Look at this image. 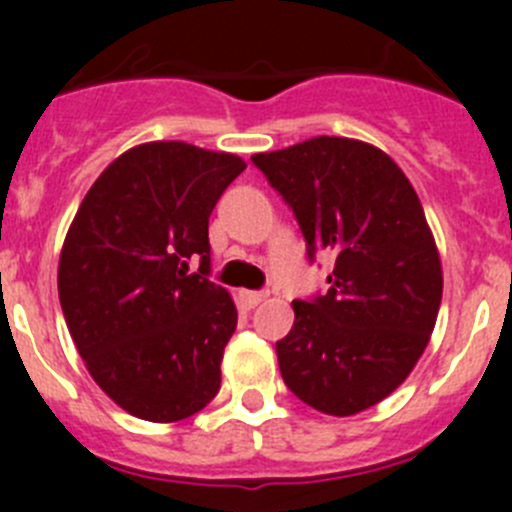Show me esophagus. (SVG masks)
I'll list each match as a JSON object with an SVG mask.
<instances>
[{
    "label": "esophagus",
    "mask_w": 512,
    "mask_h": 512,
    "mask_svg": "<svg viewBox=\"0 0 512 512\" xmlns=\"http://www.w3.org/2000/svg\"><path fill=\"white\" fill-rule=\"evenodd\" d=\"M265 297H267V294L257 292V289H242V292H240L242 304H245L247 309H252V307H257L260 302H265Z\"/></svg>",
    "instance_id": "obj_1"
}]
</instances>
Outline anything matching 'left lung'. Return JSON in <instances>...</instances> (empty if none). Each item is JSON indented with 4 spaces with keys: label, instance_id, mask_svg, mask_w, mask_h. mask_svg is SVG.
Listing matches in <instances>:
<instances>
[{
    "label": "left lung",
    "instance_id": "8db88e82",
    "mask_svg": "<svg viewBox=\"0 0 512 512\" xmlns=\"http://www.w3.org/2000/svg\"><path fill=\"white\" fill-rule=\"evenodd\" d=\"M252 163L292 210L309 262L319 250L337 257L327 292L292 302L282 379L322 414H359L404 384L441 307L421 200L384 151L352 138L319 136Z\"/></svg>",
    "mask_w": 512,
    "mask_h": 512
}]
</instances>
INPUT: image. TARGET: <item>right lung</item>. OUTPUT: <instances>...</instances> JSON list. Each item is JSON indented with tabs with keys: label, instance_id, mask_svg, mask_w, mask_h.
Returning <instances> with one entry per match:
<instances>
[{
	"label": "right lung",
	"instance_id": "obj_1",
	"mask_svg": "<svg viewBox=\"0 0 512 512\" xmlns=\"http://www.w3.org/2000/svg\"><path fill=\"white\" fill-rule=\"evenodd\" d=\"M242 170L230 153L143 143L98 175L69 227L66 327L96 384L143 421L188 418L220 391L237 309L208 280V220Z\"/></svg>",
	"mask_w": 512,
	"mask_h": 512
}]
</instances>
